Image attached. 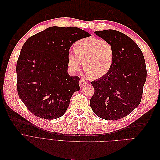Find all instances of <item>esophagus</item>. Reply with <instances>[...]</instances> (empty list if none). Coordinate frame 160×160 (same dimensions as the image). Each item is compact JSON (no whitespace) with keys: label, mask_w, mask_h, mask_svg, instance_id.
Listing matches in <instances>:
<instances>
[{"label":"esophagus","mask_w":160,"mask_h":160,"mask_svg":"<svg viewBox=\"0 0 160 160\" xmlns=\"http://www.w3.org/2000/svg\"><path fill=\"white\" fill-rule=\"evenodd\" d=\"M79 84L81 88H83V87H84L85 85L88 84V81L85 80V79H81L79 82Z\"/></svg>","instance_id":"esophagus-1"}]
</instances>
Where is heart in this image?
Wrapping results in <instances>:
<instances>
[{
  "instance_id": "heart-1",
  "label": "heart",
  "mask_w": 160,
  "mask_h": 160,
  "mask_svg": "<svg viewBox=\"0 0 160 160\" xmlns=\"http://www.w3.org/2000/svg\"><path fill=\"white\" fill-rule=\"evenodd\" d=\"M75 52H70L67 62L72 72L80 69L83 61V68L95 79L105 75L113 65L115 51L113 45L99 38L88 37L75 43Z\"/></svg>"
}]
</instances>
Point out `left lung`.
Returning <instances> with one entry per match:
<instances>
[{
	"instance_id": "1",
	"label": "left lung",
	"mask_w": 160,
	"mask_h": 160,
	"mask_svg": "<svg viewBox=\"0 0 160 160\" xmlns=\"http://www.w3.org/2000/svg\"><path fill=\"white\" fill-rule=\"evenodd\" d=\"M95 33L113 45L115 58L108 73L91 82L95 93L90 106L100 118L122 119L141 102L147 77L144 57L135 42L122 32L109 29Z\"/></svg>"
}]
</instances>
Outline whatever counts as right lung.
Instances as JSON below:
<instances>
[{
    "instance_id": "right-lung-1",
    "label": "right lung",
    "mask_w": 160,
    "mask_h": 160,
    "mask_svg": "<svg viewBox=\"0 0 160 160\" xmlns=\"http://www.w3.org/2000/svg\"><path fill=\"white\" fill-rule=\"evenodd\" d=\"M89 33L75 27H51L29 37L17 63V91L37 117L54 119L64 115L71 96L80 90L79 78L67 72L69 49Z\"/></svg>"
}]
</instances>
